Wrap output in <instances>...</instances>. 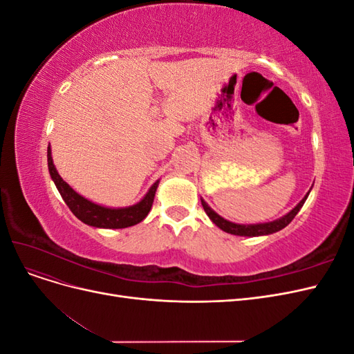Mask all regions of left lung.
<instances>
[{
	"mask_svg": "<svg viewBox=\"0 0 354 354\" xmlns=\"http://www.w3.org/2000/svg\"><path fill=\"white\" fill-rule=\"evenodd\" d=\"M308 194L301 199V202L298 203V205L289 211L286 216H283L282 218L279 220H274V221H270V223H263V224H250V226H246V224H236V223H230L227 220H224L223 217H220L218 214L214 212L205 202H202V207L203 209H205L207 216L212 220V223L216 224V226H218L221 230L227 232V233H232V234H238V236H261V234H270V233H274V232H279L282 230L283 227H286L289 223H291L294 220V217L298 214V211L301 209V207L304 205V202L307 199Z\"/></svg>",
	"mask_w": 354,
	"mask_h": 354,
	"instance_id": "8db88e82",
	"label": "left lung"
}]
</instances>
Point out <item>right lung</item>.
Masks as SVG:
<instances>
[{"mask_svg":"<svg viewBox=\"0 0 354 354\" xmlns=\"http://www.w3.org/2000/svg\"><path fill=\"white\" fill-rule=\"evenodd\" d=\"M47 160H48V171L50 176L55 181V185L62 195L63 201L66 202L69 209L73 212V216L80 218L82 223L88 224V226L94 227H103V229H124L134 226V224L140 223L152 208L155 192L158 187L159 181L149 189L146 196L136 203L133 207L128 208H104L97 205V203H93L88 199L82 198L78 195L66 181H63L59 173L56 171L55 164H53L51 159V149L48 146L47 149Z\"/></svg>","mask_w":354,"mask_h":354,"instance_id":"add662e5","label":"right lung"}]
</instances>
